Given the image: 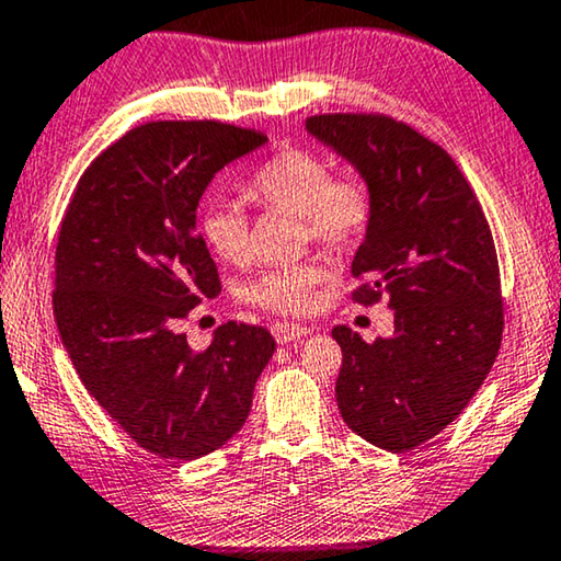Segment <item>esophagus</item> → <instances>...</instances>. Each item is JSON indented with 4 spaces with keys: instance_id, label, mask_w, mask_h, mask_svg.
Segmentation results:
<instances>
[{
    "instance_id": "34e87169",
    "label": "esophagus",
    "mask_w": 561,
    "mask_h": 561,
    "mask_svg": "<svg viewBox=\"0 0 561 561\" xmlns=\"http://www.w3.org/2000/svg\"><path fill=\"white\" fill-rule=\"evenodd\" d=\"M310 331V325H304V323H275L273 325V335H275V341L278 343H290V341H298V339H304V335H308Z\"/></svg>"
}]
</instances>
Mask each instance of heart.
I'll return each instance as SVG.
<instances>
[{
	"mask_svg": "<svg viewBox=\"0 0 561 561\" xmlns=\"http://www.w3.org/2000/svg\"><path fill=\"white\" fill-rule=\"evenodd\" d=\"M248 197L271 210L300 215L304 236L333 251H346L366 236L374 218V195L364 178H333L331 162L313 150L288 148L265 162L248 183ZM201 236L220 261L240 265L251 255L245 213L232 203H213L203 210ZM325 278L323 265L298 263L263 273L245 288V300L304 313L313 304V288Z\"/></svg>",
	"mask_w": 561,
	"mask_h": 561,
	"instance_id": "1",
	"label": "heart"
}]
</instances>
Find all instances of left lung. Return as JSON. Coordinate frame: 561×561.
<instances>
[{
	"label": "left lung",
	"mask_w": 561,
	"mask_h": 561,
	"mask_svg": "<svg viewBox=\"0 0 561 561\" xmlns=\"http://www.w3.org/2000/svg\"><path fill=\"white\" fill-rule=\"evenodd\" d=\"M306 130L366 180L374 218L351 263L353 298L381 296L389 339L346 325L335 401L351 431L401 454L444 431L484 383L502 346L499 263L484 210L444 148L383 115H316Z\"/></svg>",
	"instance_id": "1"
}]
</instances>
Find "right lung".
<instances>
[{
  "mask_svg": "<svg viewBox=\"0 0 561 561\" xmlns=\"http://www.w3.org/2000/svg\"><path fill=\"white\" fill-rule=\"evenodd\" d=\"M265 142L213 119L135 127L84 170L59 228L55 318L77 376L162 459L195 461L238 434L273 358L261 325L222 323L205 351L175 331L220 293L195 228L205 187Z\"/></svg>",
  "mask_w": 561,
  "mask_h": 561,
  "instance_id": "add662e5",
  "label": "right lung"
}]
</instances>
